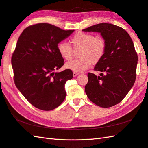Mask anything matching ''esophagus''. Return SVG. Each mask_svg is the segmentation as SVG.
<instances>
[{
	"mask_svg": "<svg viewBox=\"0 0 148 148\" xmlns=\"http://www.w3.org/2000/svg\"><path fill=\"white\" fill-rule=\"evenodd\" d=\"M78 75H79V73H77V72H73V75L74 77L78 76Z\"/></svg>",
	"mask_w": 148,
	"mask_h": 148,
	"instance_id": "esophagus-1",
	"label": "esophagus"
}]
</instances>
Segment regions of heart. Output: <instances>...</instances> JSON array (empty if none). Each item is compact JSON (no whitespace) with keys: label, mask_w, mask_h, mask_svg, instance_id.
I'll return each instance as SVG.
<instances>
[{"label":"heart","mask_w":148,"mask_h":148,"mask_svg":"<svg viewBox=\"0 0 148 148\" xmlns=\"http://www.w3.org/2000/svg\"><path fill=\"white\" fill-rule=\"evenodd\" d=\"M74 50H78L79 58L66 63L65 67L74 72L80 73L88 69L91 63L100 62L105 55L106 41L100 36L78 32L71 38ZM60 55L66 60H70L73 55V49L66 42H61L58 45Z\"/></svg>","instance_id":"heart-1"}]
</instances>
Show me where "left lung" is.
Instances as JSON below:
<instances>
[{"label":"left lung","instance_id":"left-lung-1","mask_svg":"<svg viewBox=\"0 0 148 148\" xmlns=\"http://www.w3.org/2000/svg\"><path fill=\"white\" fill-rule=\"evenodd\" d=\"M82 31L100 32L106 41L105 55L94 68L100 73H88L85 93L97 106L112 107L123 100L134 84L138 55L134 43L127 31L112 24L100 23Z\"/></svg>","mask_w":148,"mask_h":148}]
</instances>
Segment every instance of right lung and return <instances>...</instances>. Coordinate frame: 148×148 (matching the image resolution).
<instances>
[{"mask_svg":"<svg viewBox=\"0 0 148 148\" xmlns=\"http://www.w3.org/2000/svg\"><path fill=\"white\" fill-rule=\"evenodd\" d=\"M73 31L39 23L26 27L18 39L11 58L14 83L39 109L53 110L65 99L64 85L73 78V72L66 69L55 73L64 64L58 45Z\"/></svg>","mask_w":148,"mask_h":148,"instance_id":"obj_1","label":"right lung"}]
</instances>
